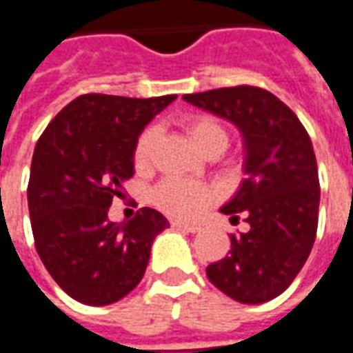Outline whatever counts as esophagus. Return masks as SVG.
<instances>
[{"label": "esophagus", "mask_w": 353, "mask_h": 353, "mask_svg": "<svg viewBox=\"0 0 353 353\" xmlns=\"http://www.w3.org/2000/svg\"><path fill=\"white\" fill-rule=\"evenodd\" d=\"M172 227H176L179 230H185V232H199L200 225H192V223L185 221H172Z\"/></svg>", "instance_id": "34e87169"}]
</instances>
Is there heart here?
I'll use <instances>...</instances> for the list:
<instances>
[{"mask_svg": "<svg viewBox=\"0 0 353 353\" xmlns=\"http://www.w3.org/2000/svg\"><path fill=\"white\" fill-rule=\"evenodd\" d=\"M183 126L189 138L194 141L202 153L219 154L229 145V130L223 126L221 121H217L212 115H191L183 121ZM159 141V128L147 126L134 143L132 161L134 168L138 172H145L151 168L154 157V147ZM215 192L204 183L179 179V177H168L162 179L151 192V202L164 214L177 217V219H194L206 210Z\"/></svg>", "mask_w": 353, "mask_h": 353, "instance_id": "b5f03b06", "label": "heart"}]
</instances>
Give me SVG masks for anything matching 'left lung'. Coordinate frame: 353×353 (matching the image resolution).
Here are the masks:
<instances>
[{"mask_svg":"<svg viewBox=\"0 0 353 353\" xmlns=\"http://www.w3.org/2000/svg\"><path fill=\"white\" fill-rule=\"evenodd\" d=\"M183 100L236 124L248 153V177L221 212L230 221L242 214L250 230L230 234L229 255L208 265V280L238 303H266L291 285L316 240L319 177L310 136L265 88H215Z\"/></svg>","mask_w":353,"mask_h":353,"instance_id":"obj_1","label":"left lung"}]
</instances>
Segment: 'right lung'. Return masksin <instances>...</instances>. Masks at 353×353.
<instances>
[{
    "instance_id": "add662e5",
    "label": "right lung",
    "mask_w": 353,
    "mask_h": 353,
    "mask_svg": "<svg viewBox=\"0 0 353 353\" xmlns=\"http://www.w3.org/2000/svg\"><path fill=\"white\" fill-rule=\"evenodd\" d=\"M83 94L37 139L28 183L35 250L52 280L90 306L117 303L145 274L154 236L170 227L153 208L123 223L108 219L134 176V143L176 100Z\"/></svg>"
}]
</instances>
